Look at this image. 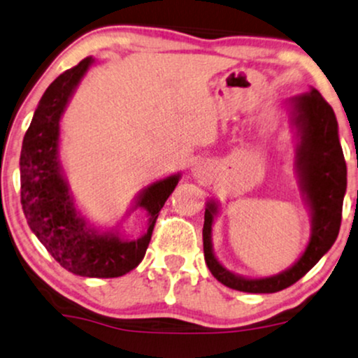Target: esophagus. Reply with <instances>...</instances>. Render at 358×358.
Wrapping results in <instances>:
<instances>
[{
  "label": "esophagus",
  "mask_w": 358,
  "mask_h": 358,
  "mask_svg": "<svg viewBox=\"0 0 358 358\" xmlns=\"http://www.w3.org/2000/svg\"><path fill=\"white\" fill-rule=\"evenodd\" d=\"M202 172H204V171H202V166H196V167H194V174L201 176V174H202Z\"/></svg>",
  "instance_id": "esophagus-1"
}]
</instances>
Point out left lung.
<instances>
[{"label": "left lung", "instance_id": "obj_1", "mask_svg": "<svg viewBox=\"0 0 358 358\" xmlns=\"http://www.w3.org/2000/svg\"><path fill=\"white\" fill-rule=\"evenodd\" d=\"M290 121L297 131L295 172L303 201L310 210V239L301 257L285 271L271 277H244L227 271L213 249V224L219 215V202L207 201L204 213V259L220 284L249 294H272L302 279L329 252L341 231L343 196L347 191V166L338 141L334 109L315 87L289 99Z\"/></svg>", "mask_w": 358, "mask_h": 358}]
</instances>
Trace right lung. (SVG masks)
<instances>
[{
  "label": "right lung",
  "instance_id": "right-lung-1",
  "mask_svg": "<svg viewBox=\"0 0 358 358\" xmlns=\"http://www.w3.org/2000/svg\"><path fill=\"white\" fill-rule=\"evenodd\" d=\"M92 57L59 74L39 99L21 148V204L28 226L56 262L81 277L111 279L139 266L154 224L180 174L156 180L136 196L132 207L148 213V231L131 241L119 229L99 231L79 213L59 161V122Z\"/></svg>",
  "mask_w": 358,
  "mask_h": 358
}]
</instances>
